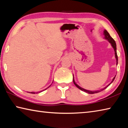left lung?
<instances>
[{"label": "left lung", "mask_w": 128, "mask_h": 128, "mask_svg": "<svg viewBox=\"0 0 128 128\" xmlns=\"http://www.w3.org/2000/svg\"><path fill=\"white\" fill-rule=\"evenodd\" d=\"M103 35L104 36V39H105V40H107L108 41V42H109L110 43H111L112 47H113V48L114 50V56H115V58H116V64H118V55H117L116 44L115 41H114V39L112 38L111 36H110V34L108 33V32L106 30H104V31H103ZM115 77L116 76H114V78L112 79L111 83H110L109 85H108L107 86H106L105 88H102V89L99 90H95V91H91V90H86V89H85V88H82L81 87H80V86L78 85L76 83V82L74 81V76H73V83H74V85L76 86V87L78 88L79 89H80V90H82V91H83V92H86V93H88V94H94V93H97V92H101V91L104 90L105 88H107L108 86L111 85V84H112V82H113L114 78H115Z\"/></svg>", "instance_id": "8db88e82"}]
</instances>
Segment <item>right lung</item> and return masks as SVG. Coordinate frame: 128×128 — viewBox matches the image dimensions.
Listing matches in <instances>:
<instances>
[{
  "mask_svg": "<svg viewBox=\"0 0 128 128\" xmlns=\"http://www.w3.org/2000/svg\"><path fill=\"white\" fill-rule=\"evenodd\" d=\"M51 86V85H50ZM50 86H48V88H45V89H44V90H42V91H40V92H29V93H32V94H36H36H37V93H39V92H43V91H44V90H46L47 89V88H48L49 87H50Z\"/></svg>",
  "mask_w": 128,
  "mask_h": 128,
  "instance_id": "obj_1",
  "label": "right lung"
}]
</instances>
